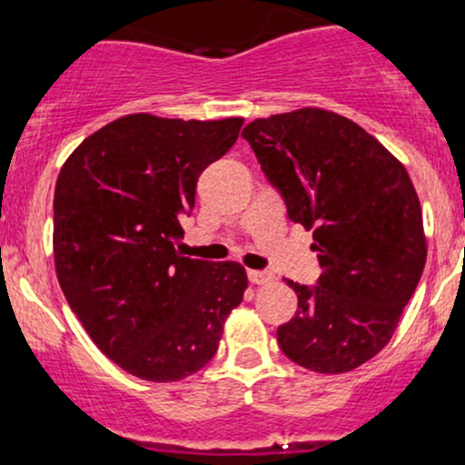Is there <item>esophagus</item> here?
Segmentation results:
<instances>
[{
	"instance_id": "34e87169",
	"label": "esophagus",
	"mask_w": 465,
	"mask_h": 465,
	"mask_svg": "<svg viewBox=\"0 0 465 465\" xmlns=\"http://www.w3.org/2000/svg\"><path fill=\"white\" fill-rule=\"evenodd\" d=\"M249 282L253 284H269L273 280V273L269 272H249Z\"/></svg>"
}]
</instances>
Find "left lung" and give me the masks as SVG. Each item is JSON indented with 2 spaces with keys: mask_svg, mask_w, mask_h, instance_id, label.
Here are the masks:
<instances>
[{
  "mask_svg": "<svg viewBox=\"0 0 465 465\" xmlns=\"http://www.w3.org/2000/svg\"><path fill=\"white\" fill-rule=\"evenodd\" d=\"M293 223L313 229L318 284L287 280L298 311L278 344L315 373H349L389 344L415 293L426 236L406 167L346 116L302 108L242 130Z\"/></svg>",
  "mask_w": 465,
  "mask_h": 465,
  "instance_id": "8db88e82",
  "label": "left lung"
}]
</instances>
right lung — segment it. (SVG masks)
<instances>
[{"label":"right lung","instance_id":"obj_1","mask_svg":"<svg viewBox=\"0 0 465 465\" xmlns=\"http://www.w3.org/2000/svg\"><path fill=\"white\" fill-rule=\"evenodd\" d=\"M241 127V116L127 114L61 167L53 233L61 291L92 341L130 375L178 381L201 371L242 302V264L185 258L174 247L198 176Z\"/></svg>","mask_w":465,"mask_h":465}]
</instances>
